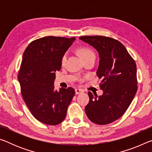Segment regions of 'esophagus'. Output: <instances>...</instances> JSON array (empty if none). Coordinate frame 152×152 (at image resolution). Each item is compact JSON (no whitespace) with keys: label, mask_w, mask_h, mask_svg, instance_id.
I'll return each mask as SVG.
<instances>
[{"label":"esophagus","mask_w":152,"mask_h":152,"mask_svg":"<svg viewBox=\"0 0 152 152\" xmlns=\"http://www.w3.org/2000/svg\"><path fill=\"white\" fill-rule=\"evenodd\" d=\"M82 92H83V91H82V90H81V89H78V88L75 89V93H76V94H81V93H82Z\"/></svg>","instance_id":"1"}]
</instances>
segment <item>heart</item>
<instances>
[{"instance_id": "1", "label": "heart", "mask_w": 152, "mask_h": 152, "mask_svg": "<svg viewBox=\"0 0 152 152\" xmlns=\"http://www.w3.org/2000/svg\"><path fill=\"white\" fill-rule=\"evenodd\" d=\"M78 53H79L80 56L82 60H84V59L88 58L91 56L94 55V51H92L91 49H90L88 48H86V47H82V48H80L79 50H78ZM67 55H68V54H67V53H65L63 55L62 58H61V63L62 64H64V63L66 62V59H67Z\"/></svg>"}]
</instances>
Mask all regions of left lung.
<instances>
[{"label":"left lung","instance_id":"1","mask_svg":"<svg viewBox=\"0 0 152 152\" xmlns=\"http://www.w3.org/2000/svg\"><path fill=\"white\" fill-rule=\"evenodd\" d=\"M99 52L100 61L96 75L102 78L101 96L88 92L85 107L88 119L98 125L113 123L127 110L137 91V67L124 45L111 37L101 35L82 36Z\"/></svg>","mask_w":152,"mask_h":152}]
</instances>
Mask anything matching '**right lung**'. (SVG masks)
<instances>
[{
    "label": "right lung",
    "mask_w": 152,
    "mask_h": 152,
    "mask_svg": "<svg viewBox=\"0 0 152 152\" xmlns=\"http://www.w3.org/2000/svg\"><path fill=\"white\" fill-rule=\"evenodd\" d=\"M75 39L47 36L31 42L23 53L18 74L20 92L33 117L44 124L63 121L75 94L71 87L57 91L53 86L61 58Z\"/></svg>",
    "instance_id": "obj_1"
}]
</instances>
